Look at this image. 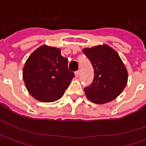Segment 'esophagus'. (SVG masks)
Returning <instances> with one entry per match:
<instances>
[{
	"mask_svg": "<svg viewBox=\"0 0 146 146\" xmlns=\"http://www.w3.org/2000/svg\"><path fill=\"white\" fill-rule=\"evenodd\" d=\"M75 75H76V77H79V76H80V70H78L77 71H76Z\"/></svg>",
	"mask_w": 146,
	"mask_h": 146,
	"instance_id": "obj_1",
	"label": "esophagus"
}]
</instances>
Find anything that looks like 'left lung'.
<instances>
[{"label": "left lung", "mask_w": 146, "mask_h": 146, "mask_svg": "<svg viewBox=\"0 0 146 146\" xmlns=\"http://www.w3.org/2000/svg\"><path fill=\"white\" fill-rule=\"evenodd\" d=\"M94 69V79L84 92L91 102L105 104L115 100L127 83V70L119 55L107 44L83 49Z\"/></svg>", "instance_id": "8db88e82"}]
</instances>
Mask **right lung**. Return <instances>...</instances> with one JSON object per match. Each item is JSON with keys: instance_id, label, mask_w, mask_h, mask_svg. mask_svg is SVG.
I'll use <instances>...</instances> for the list:
<instances>
[{"instance_id": "add662e5", "label": "right lung", "mask_w": 146, "mask_h": 146, "mask_svg": "<svg viewBox=\"0 0 146 146\" xmlns=\"http://www.w3.org/2000/svg\"><path fill=\"white\" fill-rule=\"evenodd\" d=\"M67 59L61 49L41 45L29 56L23 77L27 91L43 102H53L64 94L75 75L68 69Z\"/></svg>"}]
</instances>
